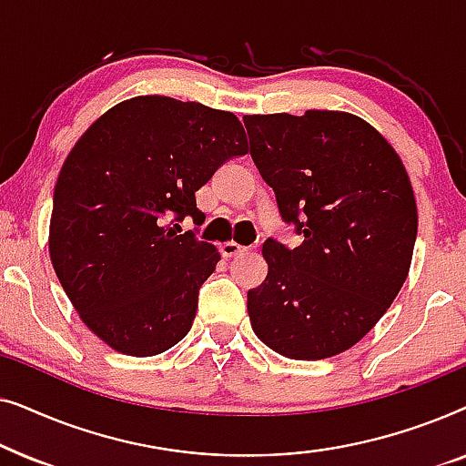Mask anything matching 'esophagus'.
Segmentation results:
<instances>
[{
    "mask_svg": "<svg viewBox=\"0 0 466 466\" xmlns=\"http://www.w3.org/2000/svg\"><path fill=\"white\" fill-rule=\"evenodd\" d=\"M246 250H248V248L235 244V241H227V244L220 246V254L225 258H233V257H238V254H244Z\"/></svg>",
    "mask_w": 466,
    "mask_h": 466,
    "instance_id": "esophagus-1",
    "label": "esophagus"
}]
</instances>
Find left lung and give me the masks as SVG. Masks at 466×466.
<instances>
[{"label": "left lung", "instance_id": "left-lung-1", "mask_svg": "<svg viewBox=\"0 0 466 466\" xmlns=\"http://www.w3.org/2000/svg\"><path fill=\"white\" fill-rule=\"evenodd\" d=\"M250 157L301 235L269 238L265 282L248 290L252 330L273 352H346L386 314L410 273L418 233L410 176L390 144L348 112L244 116Z\"/></svg>", "mask_w": 466, "mask_h": 466}]
</instances>
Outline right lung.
<instances>
[{"mask_svg": "<svg viewBox=\"0 0 466 466\" xmlns=\"http://www.w3.org/2000/svg\"><path fill=\"white\" fill-rule=\"evenodd\" d=\"M248 152L231 112L161 95L114 106L63 163L50 260L82 322L116 352L155 356L193 327L220 252L193 231L195 193Z\"/></svg>", "mask_w": 466, "mask_h": 466, "instance_id": "obj_1", "label": "right lung"}]
</instances>
